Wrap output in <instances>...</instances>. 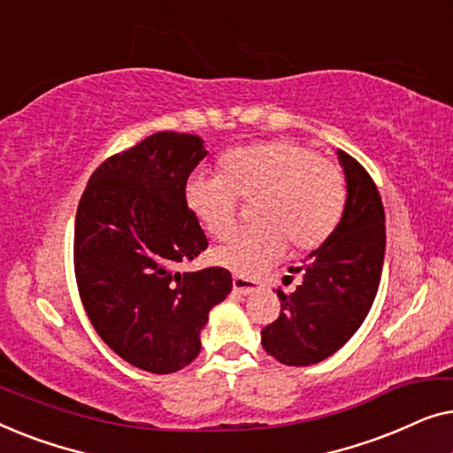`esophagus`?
Instances as JSON below:
<instances>
[{
  "label": "esophagus",
  "mask_w": 453,
  "mask_h": 453,
  "mask_svg": "<svg viewBox=\"0 0 453 453\" xmlns=\"http://www.w3.org/2000/svg\"><path fill=\"white\" fill-rule=\"evenodd\" d=\"M233 290H234V293H237V295H243V296H247V295L257 293L259 287H257L256 282L247 280V278L234 276V278H233Z\"/></svg>",
  "instance_id": "34e87169"
}]
</instances>
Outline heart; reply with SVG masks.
<instances>
[{
	"label": "heart",
	"instance_id": "obj_1",
	"mask_svg": "<svg viewBox=\"0 0 453 453\" xmlns=\"http://www.w3.org/2000/svg\"><path fill=\"white\" fill-rule=\"evenodd\" d=\"M216 177L194 175L183 189L185 206L203 231L225 239L237 226L239 197L256 202V228L214 247L212 259L241 278H257L280 262L287 241L311 251L330 237L342 214V171L311 148L272 140L239 148L220 160Z\"/></svg>",
	"mask_w": 453,
	"mask_h": 453
}]
</instances>
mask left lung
I'll use <instances>...</instances> for the list:
<instances>
[{
	"instance_id": "8db88e82",
	"label": "left lung",
	"mask_w": 453,
	"mask_h": 453,
	"mask_svg": "<svg viewBox=\"0 0 453 453\" xmlns=\"http://www.w3.org/2000/svg\"><path fill=\"white\" fill-rule=\"evenodd\" d=\"M346 200L336 228L301 268L293 293L278 290L280 315L262 330L268 355L288 367H307L349 342L367 318L381 280L386 214L373 179L350 154L338 150ZM290 276H284V280Z\"/></svg>"
}]
</instances>
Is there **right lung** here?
I'll use <instances>...</instances> for the list:
<instances>
[{
  "mask_svg": "<svg viewBox=\"0 0 453 453\" xmlns=\"http://www.w3.org/2000/svg\"><path fill=\"white\" fill-rule=\"evenodd\" d=\"M206 154L200 135L152 134L104 160L78 203L80 299L104 344L150 373H175L200 355L210 309L233 288L225 268L175 270L208 247L183 197Z\"/></svg>",
  "mask_w": 453,
  "mask_h": 453,
  "instance_id": "1",
  "label": "right lung"
}]
</instances>
